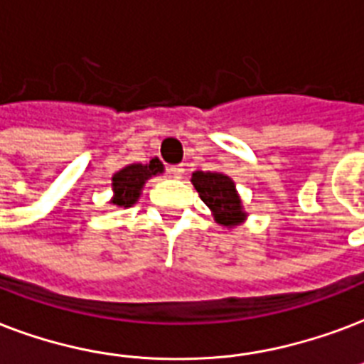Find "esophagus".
<instances>
[{"label": "esophagus", "instance_id": "obj_1", "mask_svg": "<svg viewBox=\"0 0 364 364\" xmlns=\"http://www.w3.org/2000/svg\"><path fill=\"white\" fill-rule=\"evenodd\" d=\"M168 171H170L171 176L176 177V179H179V177H183V173H185V168H183V166H170Z\"/></svg>", "mask_w": 364, "mask_h": 364}]
</instances>
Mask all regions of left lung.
Masks as SVG:
<instances>
[{
  "label": "left lung",
  "mask_w": 364,
  "mask_h": 364,
  "mask_svg": "<svg viewBox=\"0 0 364 364\" xmlns=\"http://www.w3.org/2000/svg\"><path fill=\"white\" fill-rule=\"evenodd\" d=\"M191 181L200 194L202 202L212 210L219 225L235 227L246 219V212L242 210V202L231 177L219 171H194Z\"/></svg>",
  "instance_id": "obj_1"
}]
</instances>
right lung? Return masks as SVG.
Here are the masks:
<instances>
[{
  "label": "right lung",
  "instance_id": "right-lung-1",
  "mask_svg": "<svg viewBox=\"0 0 364 364\" xmlns=\"http://www.w3.org/2000/svg\"><path fill=\"white\" fill-rule=\"evenodd\" d=\"M164 166L158 158H152L149 164H129L120 171H116L112 176V200L118 208H132L141 196V191L145 187L146 179L152 176L162 173Z\"/></svg>",
  "mask_w": 364,
  "mask_h": 364
}]
</instances>
